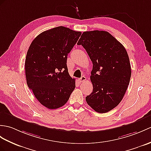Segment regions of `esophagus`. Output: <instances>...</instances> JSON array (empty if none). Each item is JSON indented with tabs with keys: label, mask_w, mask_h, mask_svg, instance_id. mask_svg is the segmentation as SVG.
Segmentation results:
<instances>
[{
	"label": "esophagus",
	"mask_w": 151,
	"mask_h": 151,
	"mask_svg": "<svg viewBox=\"0 0 151 151\" xmlns=\"http://www.w3.org/2000/svg\"><path fill=\"white\" fill-rule=\"evenodd\" d=\"M86 78L85 76H82L81 78H80V79H79V81L80 82H82V83H83V82H86Z\"/></svg>",
	"instance_id": "esophagus-1"
}]
</instances>
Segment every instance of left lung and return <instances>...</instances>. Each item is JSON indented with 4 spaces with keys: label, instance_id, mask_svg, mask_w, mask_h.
Instances as JSON below:
<instances>
[{
    "label": "left lung",
    "instance_id": "1",
    "mask_svg": "<svg viewBox=\"0 0 151 151\" xmlns=\"http://www.w3.org/2000/svg\"><path fill=\"white\" fill-rule=\"evenodd\" d=\"M82 45L93 62L90 76L93 92L86 97L87 104L99 113L116 107L123 99L130 82L131 69L127 51L107 31H85Z\"/></svg>",
    "mask_w": 151,
    "mask_h": 151
}]
</instances>
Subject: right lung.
<instances>
[{
    "mask_svg": "<svg viewBox=\"0 0 151 151\" xmlns=\"http://www.w3.org/2000/svg\"><path fill=\"white\" fill-rule=\"evenodd\" d=\"M80 35V31L58 26L41 33L30 45L25 60L27 84L45 107L63 106L75 88L66 63Z\"/></svg>",
    "mask_w": 151,
    "mask_h": 151,
    "instance_id": "add662e5",
    "label": "right lung"
}]
</instances>
